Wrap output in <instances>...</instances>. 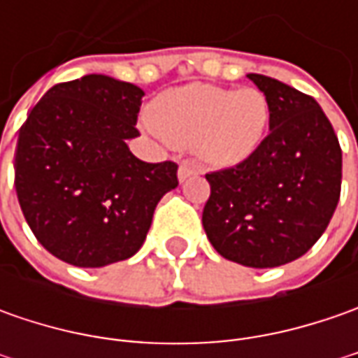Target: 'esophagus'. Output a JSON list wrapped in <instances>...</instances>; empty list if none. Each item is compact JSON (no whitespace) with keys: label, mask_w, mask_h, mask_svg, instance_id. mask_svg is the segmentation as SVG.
I'll use <instances>...</instances> for the list:
<instances>
[{"label":"esophagus","mask_w":358,"mask_h":358,"mask_svg":"<svg viewBox=\"0 0 358 358\" xmlns=\"http://www.w3.org/2000/svg\"><path fill=\"white\" fill-rule=\"evenodd\" d=\"M193 175H197V169H195L191 163H183V165L179 167V173H177V177H179V181H181V183L187 181L189 177H193Z\"/></svg>","instance_id":"esophagus-1"}]
</instances>
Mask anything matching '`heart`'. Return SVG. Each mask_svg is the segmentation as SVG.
Instances as JSON below:
<instances>
[{
  "mask_svg": "<svg viewBox=\"0 0 358 358\" xmlns=\"http://www.w3.org/2000/svg\"><path fill=\"white\" fill-rule=\"evenodd\" d=\"M271 121L267 95L255 87L227 90L189 83L163 91L149 107V123L175 147H193L201 161L233 167L253 157Z\"/></svg>",
  "mask_w": 358,
  "mask_h": 358,
  "instance_id": "b5f03b06",
  "label": "heart"
}]
</instances>
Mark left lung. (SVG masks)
Wrapping results in <instances>:
<instances>
[{
    "label": "left lung",
    "mask_w": 358,
    "mask_h": 358,
    "mask_svg": "<svg viewBox=\"0 0 358 358\" xmlns=\"http://www.w3.org/2000/svg\"><path fill=\"white\" fill-rule=\"evenodd\" d=\"M249 79L271 105L268 135L253 157L207 173L203 229L215 251L245 267L271 268L309 251L337 209L343 153L319 103L259 73Z\"/></svg>",
    "instance_id": "8db88e82"
}]
</instances>
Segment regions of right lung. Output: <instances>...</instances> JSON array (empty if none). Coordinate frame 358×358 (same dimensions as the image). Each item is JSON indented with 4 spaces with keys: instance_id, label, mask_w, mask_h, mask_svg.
Masks as SVG:
<instances>
[{
    "instance_id": "right-lung-1",
    "label": "right lung",
    "mask_w": 358,
    "mask_h": 358,
    "mask_svg": "<svg viewBox=\"0 0 358 358\" xmlns=\"http://www.w3.org/2000/svg\"><path fill=\"white\" fill-rule=\"evenodd\" d=\"M141 87L109 76L57 83L31 109L15 149V191L37 241L69 265L105 267L137 253L161 197L179 185L173 161L127 147Z\"/></svg>"
}]
</instances>
